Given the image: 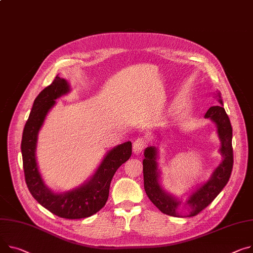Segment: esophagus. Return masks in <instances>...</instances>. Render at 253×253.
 I'll list each match as a JSON object with an SVG mask.
<instances>
[{"label":"esophagus","mask_w":253,"mask_h":253,"mask_svg":"<svg viewBox=\"0 0 253 253\" xmlns=\"http://www.w3.org/2000/svg\"><path fill=\"white\" fill-rule=\"evenodd\" d=\"M146 142L143 138H137L135 141L133 142V153L135 155H140L142 150L145 148Z\"/></svg>","instance_id":"34e87169"}]
</instances>
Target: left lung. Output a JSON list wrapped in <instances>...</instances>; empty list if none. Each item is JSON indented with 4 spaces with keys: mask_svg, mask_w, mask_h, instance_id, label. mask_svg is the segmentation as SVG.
<instances>
[{
    "mask_svg": "<svg viewBox=\"0 0 253 253\" xmlns=\"http://www.w3.org/2000/svg\"><path fill=\"white\" fill-rule=\"evenodd\" d=\"M218 103L222 106L211 107L205 118H210L217 128V135L221 140L220 153L223 157L222 163L217 166L211 177L199 186L186 200L184 206L188 210L187 216H193L205 210L218 195L228 183L233 169V147L232 126L229 117L223 108L221 92H217ZM158 149L156 146H148L144 150L143 180L145 192L162 212L172 216H183L179 212L181 201L166 192L160 184V171L158 170Z\"/></svg>",
    "mask_w": 253,
    "mask_h": 253,
    "instance_id": "left-lung-1",
    "label": "left lung"
}]
</instances>
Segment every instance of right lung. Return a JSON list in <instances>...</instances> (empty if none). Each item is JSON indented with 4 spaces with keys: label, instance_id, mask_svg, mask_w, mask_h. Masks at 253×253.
Returning a JSON list of instances; mask_svg holds the SVG:
<instances>
[{
    "label": "right lung",
    "instance_id": "1",
    "mask_svg": "<svg viewBox=\"0 0 253 253\" xmlns=\"http://www.w3.org/2000/svg\"><path fill=\"white\" fill-rule=\"evenodd\" d=\"M69 91L68 81L57 75L54 81L37 96L24 126L21 153L25 182L31 195L52 213L60 217L76 220L90 216L105 207L113 176L119 167L131 157L132 143L127 141L110 150L90 180L80 187L63 193H54L48 189L37 163L38 134L47 112L56 104V99Z\"/></svg>",
    "mask_w": 253,
    "mask_h": 253
}]
</instances>
